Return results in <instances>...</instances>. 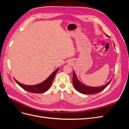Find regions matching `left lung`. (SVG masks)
<instances>
[{
	"label": "left lung",
	"instance_id": "8db88e82",
	"mask_svg": "<svg viewBox=\"0 0 129 129\" xmlns=\"http://www.w3.org/2000/svg\"><path fill=\"white\" fill-rule=\"evenodd\" d=\"M106 36H107V35H106ZM112 79L109 81L107 84H105L104 85H102V86L97 87L87 86V85H84L82 83H81V82L77 79V76L76 75L75 72L73 71V83L74 86L77 90V91H78L81 93H84V94H94V93H98L101 91H102L103 89H104L109 84H110Z\"/></svg>",
	"mask_w": 129,
	"mask_h": 129
}]
</instances>
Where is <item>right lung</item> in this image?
Instances as JSON below:
<instances>
[{"label": "right lung", "instance_id": "right-lung-1", "mask_svg": "<svg viewBox=\"0 0 129 129\" xmlns=\"http://www.w3.org/2000/svg\"><path fill=\"white\" fill-rule=\"evenodd\" d=\"M58 69H59V68H57V69H56L55 71L53 72L51 74H50V76L47 78V79L45 80L44 81H43L42 82L36 85H28L24 84L19 82L15 80L14 78V79L15 81L18 83V84L19 85V86H20L22 88L25 90L32 93H40L46 91L47 90H48L50 87L51 86V84L53 81L54 78L55 77L56 73L58 72Z\"/></svg>", "mask_w": 129, "mask_h": 129}]
</instances>
